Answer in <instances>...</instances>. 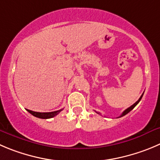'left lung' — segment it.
<instances>
[{"label": "left lung", "instance_id": "8db88e82", "mask_svg": "<svg viewBox=\"0 0 160 160\" xmlns=\"http://www.w3.org/2000/svg\"><path fill=\"white\" fill-rule=\"evenodd\" d=\"M143 94H144V93H143ZM143 94H142V95L141 96V97H140V98L138 99V101L136 102V103H134V104H133V105H132V106H130V108H127V109H126V110H125L124 112H123L122 113V115H120L119 117H122V116H124L125 115H127V114H128L129 112H130V111H131V110H133V109L134 108V107H135V106H136L137 104H138V103H139V102H140V100H141V98H142V97H143ZM97 113H98V112H97ZM98 114H99V113H98Z\"/></svg>", "mask_w": 160, "mask_h": 160}]
</instances>
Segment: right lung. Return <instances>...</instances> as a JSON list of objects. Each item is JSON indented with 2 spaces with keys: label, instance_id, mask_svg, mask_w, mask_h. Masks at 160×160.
<instances>
[{
  "label": "right lung",
  "instance_id": "add662e5",
  "mask_svg": "<svg viewBox=\"0 0 160 160\" xmlns=\"http://www.w3.org/2000/svg\"><path fill=\"white\" fill-rule=\"evenodd\" d=\"M63 109H60L59 111H56V112H33L27 109V112H30L32 115L37 117L39 118H53L54 116L58 115Z\"/></svg>",
  "mask_w": 160,
  "mask_h": 160
}]
</instances>
